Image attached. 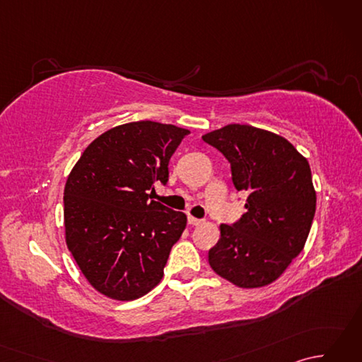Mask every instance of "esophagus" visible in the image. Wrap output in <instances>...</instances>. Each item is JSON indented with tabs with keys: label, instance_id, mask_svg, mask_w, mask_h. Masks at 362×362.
Instances as JSON below:
<instances>
[{
	"label": "esophagus",
	"instance_id": "34e87169",
	"mask_svg": "<svg viewBox=\"0 0 362 362\" xmlns=\"http://www.w3.org/2000/svg\"><path fill=\"white\" fill-rule=\"evenodd\" d=\"M202 219H197V218H194V216H188V224L189 226H201L202 224Z\"/></svg>",
	"mask_w": 362,
	"mask_h": 362
}]
</instances>
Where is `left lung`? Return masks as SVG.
<instances>
[{
  "label": "left lung",
  "mask_w": 362,
  "mask_h": 362,
  "mask_svg": "<svg viewBox=\"0 0 362 362\" xmlns=\"http://www.w3.org/2000/svg\"><path fill=\"white\" fill-rule=\"evenodd\" d=\"M230 161L245 211L221 224L209 252L211 269L238 288H263L286 271L310 235L316 189L310 163L286 138L247 124H228L202 136Z\"/></svg>",
  "instance_id": "left-lung-1"
}]
</instances>
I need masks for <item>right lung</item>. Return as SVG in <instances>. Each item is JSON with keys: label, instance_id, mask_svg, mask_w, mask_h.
Wrapping results in <instances>:
<instances>
[{"label": "right lung", "instance_id": "add662e5", "mask_svg": "<svg viewBox=\"0 0 362 362\" xmlns=\"http://www.w3.org/2000/svg\"><path fill=\"white\" fill-rule=\"evenodd\" d=\"M188 129L156 121L127 122L91 141L64 191L65 241L88 283L129 302L160 283L187 216L152 201L168 182V163Z\"/></svg>", "mask_w": 362, "mask_h": 362}]
</instances>
